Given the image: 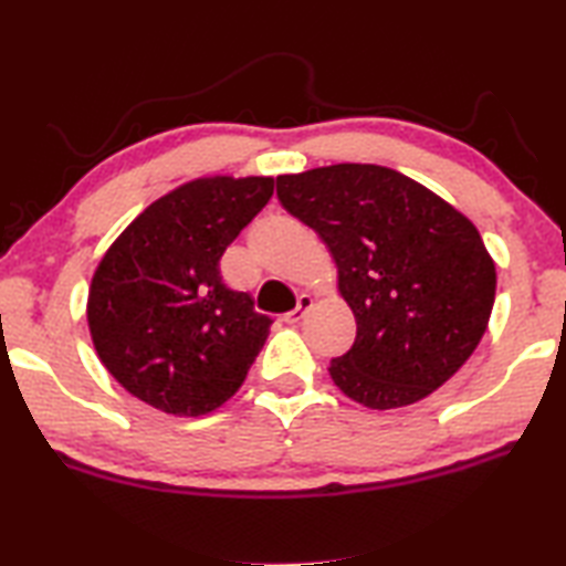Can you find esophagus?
<instances>
[{"mask_svg": "<svg viewBox=\"0 0 566 566\" xmlns=\"http://www.w3.org/2000/svg\"><path fill=\"white\" fill-rule=\"evenodd\" d=\"M312 304H314V296L312 294H302L300 300H296V310H292L290 314H284V322L286 324H300L302 318H304V314L312 310Z\"/></svg>", "mask_w": 566, "mask_h": 566, "instance_id": "obj_1", "label": "esophagus"}]
</instances>
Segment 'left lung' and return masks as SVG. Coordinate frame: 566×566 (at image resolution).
Segmentation results:
<instances>
[{
    "instance_id": "1",
    "label": "left lung",
    "mask_w": 566,
    "mask_h": 566,
    "mask_svg": "<svg viewBox=\"0 0 566 566\" xmlns=\"http://www.w3.org/2000/svg\"><path fill=\"white\" fill-rule=\"evenodd\" d=\"M280 202L324 240L356 316L352 352L328 366L356 403H418L475 352L497 272L465 214L426 185L371 163L276 178Z\"/></svg>"
}]
</instances>
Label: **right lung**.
<instances>
[{
    "label": "right lung",
    "instance_id": "right-lung-1",
    "mask_svg": "<svg viewBox=\"0 0 566 566\" xmlns=\"http://www.w3.org/2000/svg\"><path fill=\"white\" fill-rule=\"evenodd\" d=\"M272 192L270 176L182 182L101 256L86 322L101 364L130 396L198 418L238 394L272 318L222 282L220 256Z\"/></svg>",
    "mask_w": 566,
    "mask_h": 566
}]
</instances>
